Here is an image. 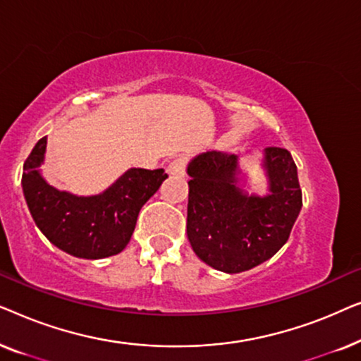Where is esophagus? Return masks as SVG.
<instances>
[{
    "label": "esophagus",
    "mask_w": 361,
    "mask_h": 361,
    "mask_svg": "<svg viewBox=\"0 0 361 361\" xmlns=\"http://www.w3.org/2000/svg\"><path fill=\"white\" fill-rule=\"evenodd\" d=\"M185 169H187V159L185 157H177L169 164L167 167V172H169L171 176H177V177H182L185 176Z\"/></svg>",
    "instance_id": "obj_1"
}]
</instances>
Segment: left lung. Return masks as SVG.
Here are the masks:
<instances>
[{
  "label": "left lung",
  "mask_w": 361,
  "mask_h": 361,
  "mask_svg": "<svg viewBox=\"0 0 361 361\" xmlns=\"http://www.w3.org/2000/svg\"><path fill=\"white\" fill-rule=\"evenodd\" d=\"M269 194L250 195L238 185V157L209 151L187 167V236L212 268L235 274L273 258L288 241L302 207L298 167L283 147H266Z\"/></svg>",
  "instance_id": "left-lung-1"
}]
</instances>
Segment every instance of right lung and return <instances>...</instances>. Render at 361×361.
<instances>
[{
  "mask_svg": "<svg viewBox=\"0 0 361 361\" xmlns=\"http://www.w3.org/2000/svg\"><path fill=\"white\" fill-rule=\"evenodd\" d=\"M47 137L34 146L23 167V192L37 228L59 250L83 259L118 255L130 243L141 207L156 194L164 169L126 171L115 184L92 197L54 189L42 179Z\"/></svg>",
  "mask_w": 361,
  "mask_h": 361,
  "instance_id": "1",
  "label": "right lung"
}]
</instances>
